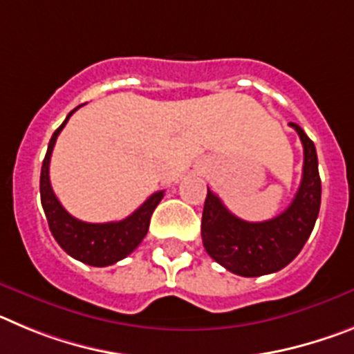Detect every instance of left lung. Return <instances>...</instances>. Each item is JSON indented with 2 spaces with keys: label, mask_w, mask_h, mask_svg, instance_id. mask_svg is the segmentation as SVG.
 Here are the masks:
<instances>
[{
  "label": "left lung",
  "mask_w": 354,
  "mask_h": 354,
  "mask_svg": "<svg viewBox=\"0 0 354 354\" xmlns=\"http://www.w3.org/2000/svg\"><path fill=\"white\" fill-rule=\"evenodd\" d=\"M303 143V177L289 207L268 221H245L234 216L207 187L202 241L205 252L230 273L262 277L283 270L298 257L314 230L321 207V177L315 145L305 131L290 122Z\"/></svg>",
  "instance_id": "8db88e82"
}]
</instances>
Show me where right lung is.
I'll use <instances>...</instances> for the list:
<instances>
[{"label": "right lung", "instance_id": "1", "mask_svg": "<svg viewBox=\"0 0 354 354\" xmlns=\"http://www.w3.org/2000/svg\"><path fill=\"white\" fill-rule=\"evenodd\" d=\"M76 109H72L64 124L53 133L51 140H49L48 152H46V158L42 161V171H40V200H42L44 212L48 218L49 230L56 243L64 248V252L84 264L104 268V266H111L126 259L142 243L143 237L149 232L150 216L161 202L165 192L150 195L143 202L142 207L136 209L133 214L127 216L126 220L120 221L86 223V221H81L68 214L53 192L51 180H49V161H51L53 147H55L58 134L62 133V129Z\"/></svg>", "mask_w": 354, "mask_h": 354}]
</instances>
